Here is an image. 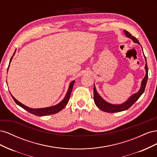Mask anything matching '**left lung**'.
<instances>
[{"label": "left lung", "mask_w": 157, "mask_h": 157, "mask_svg": "<svg viewBox=\"0 0 157 157\" xmlns=\"http://www.w3.org/2000/svg\"><path fill=\"white\" fill-rule=\"evenodd\" d=\"M124 33L126 37L129 38V39H132V41L134 42V43H137L140 45V42L138 41L136 37L133 36L129 32H128L126 30H124ZM141 46V45H140ZM142 48V47H141ZM143 50V48H142ZM144 52V51H143ZM144 58L145 59V76L144 78V79L142 80L141 83V87L139 90V91L132 94V96L128 98L127 100L124 102L123 103L121 104H112L106 101L105 99H103L98 92H97L96 86H94V102L95 104H96V106L99 109H101V111L107 112V113H117V112H121L127 110L128 109H129L133 104H134L137 99L140 98V97L141 96L143 93L144 92V90L146 86V84L147 82V79H148V67H147V61H146V58L144 55Z\"/></svg>", "instance_id": "8db88e82"}]
</instances>
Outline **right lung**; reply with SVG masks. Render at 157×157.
<instances>
[{
    "label": "right lung",
    "instance_id": "obj_1",
    "mask_svg": "<svg viewBox=\"0 0 157 157\" xmlns=\"http://www.w3.org/2000/svg\"><path fill=\"white\" fill-rule=\"evenodd\" d=\"M16 51L14 52V53L12 56V57L11 58L10 60V63H9L8 65V71L9 69V67H10V64L11 61L13 58V57L16 53ZM75 80H73L71 82H70L69 84V88L67 93H66V95L65 98L63 99L62 101H61L59 103L57 104V105H55L54 106H51V107H44V108H39V109H33V108H30L29 107H27L25 105H23V103H21V102H20L19 101H17V99L14 98L12 95L11 94V96L13 98V99L16 103L17 105H18L19 106H20L21 107H22L23 109H24L25 110L27 111L28 112H29L31 114H33V115H35L36 116H39V117H43V116H47V115H53V114H56L57 113L59 112L60 111L62 110V109L67 105V104L69 100V98H70V96H71V92H72V90H73V85L75 83ZM6 82H7V80H6Z\"/></svg>",
    "mask_w": 157,
    "mask_h": 157
}]
</instances>
